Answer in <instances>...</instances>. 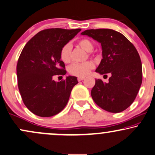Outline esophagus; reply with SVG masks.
<instances>
[{
  "instance_id": "1",
  "label": "esophagus",
  "mask_w": 155,
  "mask_h": 155,
  "mask_svg": "<svg viewBox=\"0 0 155 155\" xmlns=\"http://www.w3.org/2000/svg\"><path fill=\"white\" fill-rule=\"evenodd\" d=\"M84 79V77H78V81H81Z\"/></svg>"
}]
</instances>
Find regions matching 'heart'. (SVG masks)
Wrapping results in <instances>:
<instances>
[{
	"mask_svg": "<svg viewBox=\"0 0 155 155\" xmlns=\"http://www.w3.org/2000/svg\"><path fill=\"white\" fill-rule=\"evenodd\" d=\"M79 46L87 52H91L94 49V45L89 39L84 38L79 41ZM71 45L68 43L62 46L60 51V58L64 63L68 64L71 61ZM94 67L92 61H86L84 63H74L68 67V72L71 75L84 77L89 74L91 70Z\"/></svg>",
	"mask_w": 155,
	"mask_h": 155,
	"instance_id": "heart-1",
	"label": "heart"
}]
</instances>
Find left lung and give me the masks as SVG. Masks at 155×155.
<instances>
[{
	"instance_id": "left-lung-1",
	"label": "left lung",
	"mask_w": 155,
	"mask_h": 155,
	"mask_svg": "<svg viewBox=\"0 0 155 155\" xmlns=\"http://www.w3.org/2000/svg\"><path fill=\"white\" fill-rule=\"evenodd\" d=\"M81 34L101 44L103 58L96 72L111 74L108 83L96 80L91 91L92 99L109 112L125 110L134 101L142 81V62L137 51L124 35L111 29H90Z\"/></svg>"
}]
</instances>
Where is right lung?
Listing matches in <instances>:
<instances>
[{"label":"right lung","instance_id":"1","mask_svg":"<svg viewBox=\"0 0 155 155\" xmlns=\"http://www.w3.org/2000/svg\"><path fill=\"white\" fill-rule=\"evenodd\" d=\"M81 29L43 30L25 44L18 61V86L25 107L37 116L52 117L67 104L77 77L68 76L55 81V75H65L60 51Z\"/></svg>","mask_w":155,"mask_h":155}]
</instances>
